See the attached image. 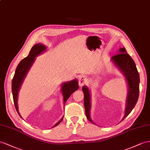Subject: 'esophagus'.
Masks as SVG:
<instances>
[{
  "instance_id": "esophagus-1",
  "label": "esophagus",
  "mask_w": 150,
  "mask_h": 150,
  "mask_svg": "<svg viewBox=\"0 0 150 150\" xmlns=\"http://www.w3.org/2000/svg\"><path fill=\"white\" fill-rule=\"evenodd\" d=\"M87 83V79L85 76H81L79 78V85L80 86H83L85 85Z\"/></svg>"
}]
</instances>
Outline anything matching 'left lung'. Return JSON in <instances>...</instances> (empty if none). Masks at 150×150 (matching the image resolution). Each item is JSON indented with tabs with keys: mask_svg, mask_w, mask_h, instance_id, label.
I'll use <instances>...</instances> for the list:
<instances>
[{
	"mask_svg": "<svg viewBox=\"0 0 150 150\" xmlns=\"http://www.w3.org/2000/svg\"><path fill=\"white\" fill-rule=\"evenodd\" d=\"M118 53L112 56L111 60L125 75L129 86L125 114L124 115L123 120L130 114L137 103L139 94L140 79L136 64L131 57L127 53L125 47L120 48ZM82 90L84 93V104L86 118L90 122L93 123L90 116V96L89 90L86 86H83Z\"/></svg>",
	"mask_w": 150,
	"mask_h": 150,
	"instance_id": "left-lung-1",
	"label": "left lung"
}]
</instances>
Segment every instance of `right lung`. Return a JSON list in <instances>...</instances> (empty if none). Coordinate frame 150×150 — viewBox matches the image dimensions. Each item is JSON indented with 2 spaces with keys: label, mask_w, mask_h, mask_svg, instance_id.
<instances>
[{
  "label": "right lung",
  "mask_w": 150,
  "mask_h": 150,
  "mask_svg": "<svg viewBox=\"0 0 150 150\" xmlns=\"http://www.w3.org/2000/svg\"><path fill=\"white\" fill-rule=\"evenodd\" d=\"M45 50L46 47L43 45H42V44H36L35 45H34L32 47L31 50L30 51V52H29L28 55L27 57L23 58V59L20 62V64L18 65V66L16 69V71L15 73H14V77L12 80V93L14 104V105H15V108L18 113V115L20 116V115L19 112H18L17 103L18 91L20 90L21 83H22L27 72L28 71L29 69H30L32 64L34 63V62L35 60V57L39 55L40 53L43 52ZM78 88V81L76 79L72 80V81L67 83H63L62 90V93L64 96V105L65 103H66L67 100L71 96V94L73 92H74L76 90H77ZM63 118H62L60 121L57 123V124H55L54 126L53 127L58 125V124L62 121Z\"/></svg>",
  "instance_id": "1"
}]
</instances>
